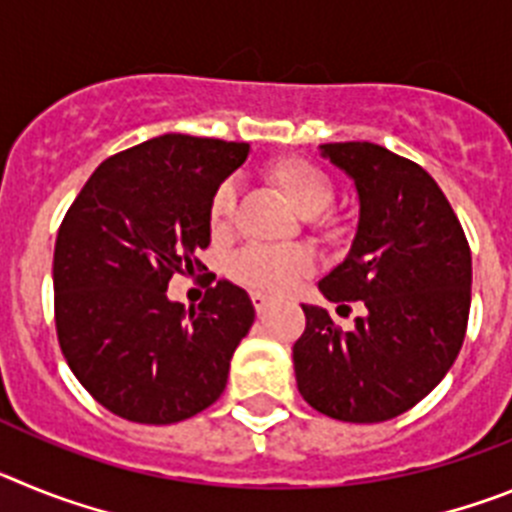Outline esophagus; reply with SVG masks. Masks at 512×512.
Returning <instances> with one entry per match:
<instances>
[{
  "instance_id": "esophagus-1",
  "label": "esophagus",
  "mask_w": 512,
  "mask_h": 512,
  "mask_svg": "<svg viewBox=\"0 0 512 512\" xmlns=\"http://www.w3.org/2000/svg\"><path fill=\"white\" fill-rule=\"evenodd\" d=\"M251 302H253V307H256V312H259V315H266V310H269V307H271L269 297L259 295V292H253Z\"/></svg>"
}]
</instances>
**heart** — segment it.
<instances>
[{
	"label": "heart",
	"mask_w": 512,
	"mask_h": 512,
	"mask_svg": "<svg viewBox=\"0 0 512 512\" xmlns=\"http://www.w3.org/2000/svg\"><path fill=\"white\" fill-rule=\"evenodd\" d=\"M264 179L295 207L307 223L325 235H341L343 223L328 210L333 205L330 176L302 156H279L266 164ZM235 192L230 184H220L207 205V223L215 238H225L233 230ZM315 269L312 253L305 248H246L230 261V279L243 287L266 295H287Z\"/></svg>",
	"instance_id": "1"
}]
</instances>
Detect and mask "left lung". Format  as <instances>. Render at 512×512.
Masks as SVG:
<instances>
[{
	"label": "left lung",
	"instance_id": "obj_1",
	"mask_svg": "<svg viewBox=\"0 0 512 512\" xmlns=\"http://www.w3.org/2000/svg\"><path fill=\"white\" fill-rule=\"evenodd\" d=\"M359 194L351 251L320 279L325 300L364 315L343 333L328 310L302 305L292 348L307 405L343 423H382L418 405L446 377L472 305V251L433 176L377 143H325Z\"/></svg>",
	"mask_w": 512,
	"mask_h": 512
}]
</instances>
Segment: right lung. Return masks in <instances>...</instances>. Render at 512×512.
<instances>
[{
  "label": "right lung",
  "instance_id": "obj_1",
  "mask_svg": "<svg viewBox=\"0 0 512 512\" xmlns=\"http://www.w3.org/2000/svg\"><path fill=\"white\" fill-rule=\"evenodd\" d=\"M246 156L248 143L158 135L102 161L63 217L53 253L58 343L110 413L169 425L223 395L256 318L251 297L220 279L187 310L166 289L174 274L205 269L207 205Z\"/></svg>",
  "mask_w": 512,
  "mask_h": 512
}]
</instances>
